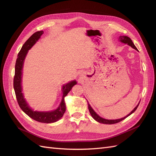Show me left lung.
<instances>
[{
    "instance_id": "8db88e82",
    "label": "left lung",
    "mask_w": 156,
    "mask_h": 156,
    "mask_svg": "<svg viewBox=\"0 0 156 156\" xmlns=\"http://www.w3.org/2000/svg\"><path fill=\"white\" fill-rule=\"evenodd\" d=\"M119 40H120L121 42H122V43L127 44V45H129V46H131V48H133V49H136V51H137V49H136L135 45L133 43V41H132V40L130 39V37H127V36H120L119 37ZM139 103H140V102H139ZM139 105V103L134 108V109H133V111H132L129 113V115H127L126 116H125V117H124V118H122V119H116V120H107V119H103V118H101V117H100V116H99V115L97 114V113L93 110V108L91 107L90 105V104H89L88 102V110H89V112H90V115H91V116H92L93 119H94V120H96L97 122H100V123L105 124H116V123H119V122H121L122 120H124L125 119H126V118H127V116H129V115H131L132 114V113H133V112L136 111V108H137Z\"/></svg>"
}]
</instances>
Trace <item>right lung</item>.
I'll list each match as a JSON object with an SVG mask.
<instances>
[{"mask_svg":"<svg viewBox=\"0 0 156 156\" xmlns=\"http://www.w3.org/2000/svg\"><path fill=\"white\" fill-rule=\"evenodd\" d=\"M44 34V31H37L34 33L25 43L23 44L22 48L19 52L17 58L16 60L15 66V75L13 78V88L15 90L17 101L19 105L29 117L36 121L42 122V123H53L60 120L66 111V104L64 101V98L66 96L68 92L72 90V87L77 84L75 81H71L66 84H64L62 87L63 96L59 107L55 111L48 112H39L34 111L28 105L22 93L21 87V78H22V69L23 63L26 57V55L32 47L34 45L36 42L40 39V36Z\"/></svg>","mask_w":156,"mask_h":156,"instance_id":"1","label":"right lung"}]
</instances>
